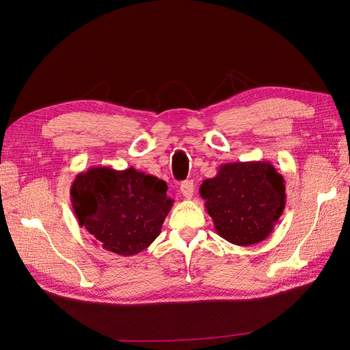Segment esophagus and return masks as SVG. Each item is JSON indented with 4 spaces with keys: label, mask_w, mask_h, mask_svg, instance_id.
<instances>
[{
    "label": "esophagus",
    "mask_w": 350,
    "mask_h": 350,
    "mask_svg": "<svg viewBox=\"0 0 350 350\" xmlns=\"http://www.w3.org/2000/svg\"><path fill=\"white\" fill-rule=\"evenodd\" d=\"M181 194L185 198H191L194 194V183L193 181H184L181 184Z\"/></svg>",
    "instance_id": "1"
}]
</instances>
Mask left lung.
<instances>
[{
    "mask_svg": "<svg viewBox=\"0 0 350 350\" xmlns=\"http://www.w3.org/2000/svg\"><path fill=\"white\" fill-rule=\"evenodd\" d=\"M284 189L283 175L270 162H235L221 163L200 185V196L219 237L248 247L273 232L284 210Z\"/></svg>",
    "mask_w": 350,
    "mask_h": 350,
    "instance_id": "obj_1",
    "label": "left lung"
}]
</instances>
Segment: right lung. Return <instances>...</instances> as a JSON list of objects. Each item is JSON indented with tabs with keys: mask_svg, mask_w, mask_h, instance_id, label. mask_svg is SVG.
<instances>
[{
	"mask_svg": "<svg viewBox=\"0 0 350 350\" xmlns=\"http://www.w3.org/2000/svg\"><path fill=\"white\" fill-rule=\"evenodd\" d=\"M162 179L134 167L92 166L77 174L70 198L92 241L122 257L135 256L161 235L174 200Z\"/></svg>",
	"mask_w": 350,
	"mask_h": 350,
	"instance_id": "1",
	"label": "right lung"
}]
</instances>
